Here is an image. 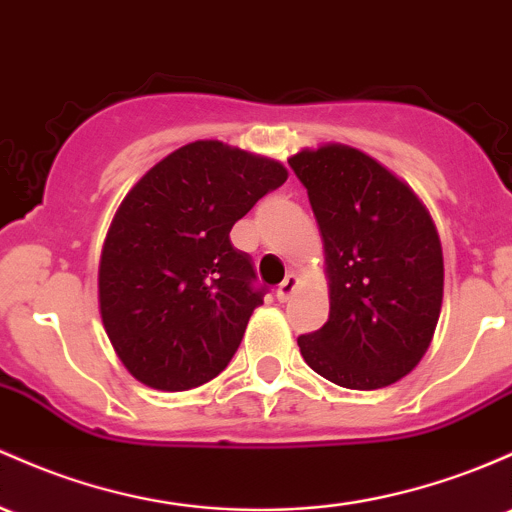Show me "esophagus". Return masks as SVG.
<instances>
[{"label":"esophagus","instance_id":"obj_1","mask_svg":"<svg viewBox=\"0 0 512 512\" xmlns=\"http://www.w3.org/2000/svg\"><path fill=\"white\" fill-rule=\"evenodd\" d=\"M299 289V277L296 274H286L284 282L277 286V299L279 301H289L294 296V291Z\"/></svg>","mask_w":512,"mask_h":512}]
</instances>
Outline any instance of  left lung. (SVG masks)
Masks as SVG:
<instances>
[{
  "label": "left lung",
  "instance_id": "1",
  "mask_svg": "<svg viewBox=\"0 0 512 512\" xmlns=\"http://www.w3.org/2000/svg\"><path fill=\"white\" fill-rule=\"evenodd\" d=\"M325 250L328 323L299 338L308 367L345 389H384L428 352L442 308V245L423 201L374 157L320 145L289 157Z\"/></svg>",
  "mask_w": 512,
  "mask_h": 512
}]
</instances>
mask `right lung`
Instances as JSON below:
<instances>
[{
  "mask_svg": "<svg viewBox=\"0 0 512 512\" xmlns=\"http://www.w3.org/2000/svg\"><path fill=\"white\" fill-rule=\"evenodd\" d=\"M289 177L221 140L182 145L121 201L99 262V311L138 381L187 391L228 367L265 286L230 228Z\"/></svg>",
  "mask_w": 512,
  "mask_h": 512,
  "instance_id": "right-lung-1",
  "label": "right lung"
}]
</instances>
